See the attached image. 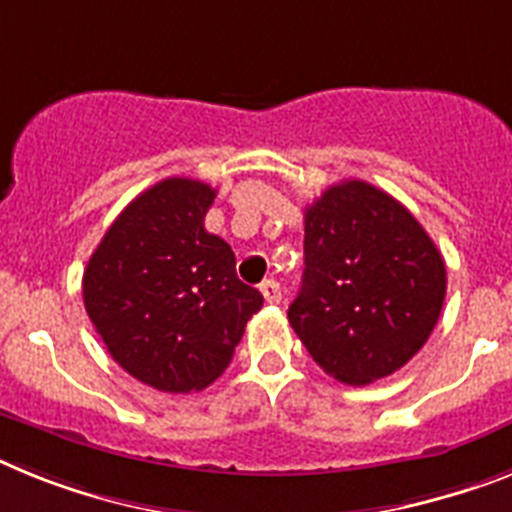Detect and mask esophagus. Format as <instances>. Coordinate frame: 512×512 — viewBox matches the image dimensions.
Returning a JSON list of instances; mask_svg holds the SVG:
<instances>
[{
  "label": "esophagus",
  "mask_w": 512,
  "mask_h": 512,
  "mask_svg": "<svg viewBox=\"0 0 512 512\" xmlns=\"http://www.w3.org/2000/svg\"><path fill=\"white\" fill-rule=\"evenodd\" d=\"M260 291H263V299L268 304L281 302V286H278L276 281H265L263 286H260Z\"/></svg>",
  "instance_id": "1"
}]
</instances>
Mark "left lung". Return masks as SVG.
<instances>
[{
	"instance_id": "left-lung-1",
	"label": "left lung",
	"mask_w": 512,
	"mask_h": 512,
	"mask_svg": "<svg viewBox=\"0 0 512 512\" xmlns=\"http://www.w3.org/2000/svg\"><path fill=\"white\" fill-rule=\"evenodd\" d=\"M445 289L440 249L388 192L346 179L304 213L289 322L330 377L367 385L401 369L435 330Z\"/></svg>"
}]
</instances>
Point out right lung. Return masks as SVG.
I'll return each instance as SVG.
<instances>
[{"label": "right lung", "mask_w": 512, "mask_h": 512, "mask_svg": "<svg viewBox=\"0 0 512 512\" xmlns=\"http://www.w3.org/2000/svg\"><path fill=\"white\" fill-rule=\"evenodd\" d=\"M216 190L169 176L137 195L103 234L83 302L111 359L163 393L208 388L229 367L263 294L236 278V257L205 231Z\"/></svg>", "instance_id": "add662e5"}]
</instances>
